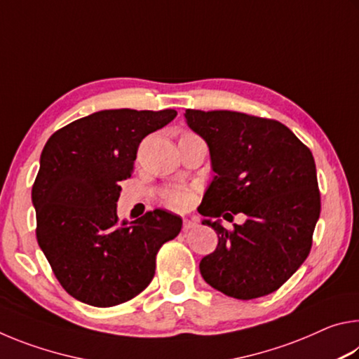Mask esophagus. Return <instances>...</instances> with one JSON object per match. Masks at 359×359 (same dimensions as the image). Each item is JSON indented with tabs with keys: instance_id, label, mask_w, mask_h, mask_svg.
<instances>
[{
	"instance_id": "obj_1",
	"label": "esophagus",
	"mask_w": 359,
	"mask_h": 359,
	"mask_svg": "<svg viewBox=\"0 0 359 359\" xmlns=\"http://www.w3.org/2000/svg\"><path fill=\"white\" fill-rule=\"evenodd\" d=\"M194 226H196V222L188 220V218H185V220H184V231H190V229H193Z\"/></svg>"
}]
</instances>
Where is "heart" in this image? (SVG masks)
Wrapping results in <instances>:
<instances>
[{"instance_id":"b5f03b06","label":"heart","mask_w":359,"mask_h":359,"mask_svg":"<svg viewBox=\"0 0 359 359\" xmlns=\"http://www.w3.org/2000/svg\"><path fill=\"white\" fill-rule=\"evenodd\" d=\"M161 196L171 209L185 210L190 208L193 203L194 188L185 187V185H172V187L165 188V190L161 191Z\"/></svg>"}]
</instances>
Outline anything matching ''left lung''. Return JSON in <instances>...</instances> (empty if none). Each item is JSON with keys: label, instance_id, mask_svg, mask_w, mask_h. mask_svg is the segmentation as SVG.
I'll return each mask as SVG.
<instances>
[{"label": "left lung", "instance_id": "left-lung-1", "mask_svg": "<svg viewBox=\"0 0 359 359\" xmlns=\"http://www.w3.org/2000/svg\"><path fill=\"white\" fill-rule=\"evenodd\" d=\"M190 128L209 145L215 177L198 212L218 234L214 253L199 263L205 282L236 299L274 293L312 248L321 203L311 149L272 118L236 111L187 109Z\"/></svg>", "mask_w": 359, "mask_h": 359}]
</instances>
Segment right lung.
I'll return each mask as SVG.
<instances>
[{"mask_svg":"<svg viewBox=\"0 0 359 359\" xmlns=\"http://www.w3.org/2000/svg\"><path fill=\"white\" fill-rule=\"evenodd\" d=\"M174 109H111L74 120L48 137L32 190L36 239L60 285L77 301L112 307L155 276L156 253L182 218L155 209L118 223L121 180L142 139L175 118Z\"/></svg>","mask_w":359,"mask_h":359,"instance_id":"add662e5","label":"right lung"}]
</instances>
